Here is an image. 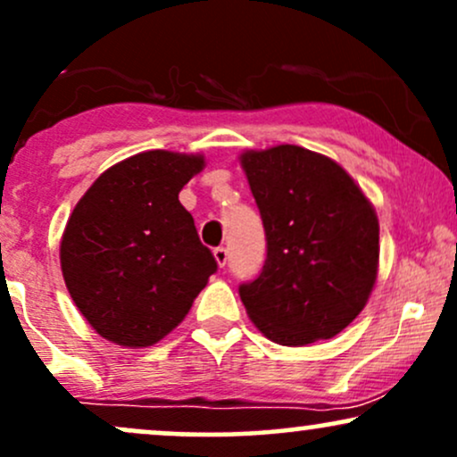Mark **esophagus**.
<instances>
[{
	"label": "esophagus",
	"mask_w": 457,
	"mask_h": 457,
	"mask_svg": "<svg viewBox=\"0 0 457 457\" xmlns=\"http://www.w3.org/2000/svg\"><path fill=\"white\" fill-rule=\"evenodd\" d=\"M212 253H214V260H217V264L223 269V266L228 264V249H225V246H217Z\"/></svg>",
	"instance_id": "1"
}]
</instances>
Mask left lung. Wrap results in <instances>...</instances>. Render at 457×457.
<instances>
[{"instance_id": "obj_1", "label": "left lung", "mask_w": 457, "mask_h": 457, "mask_svg": "<svg viewBox=\"0 0 457 457\" xmlns=\"http://www.w3.org/2000/svg\"><path fill=\"white\" fill-rule=\"evenodd\" d=\"M266 232L258 279L240 283L251 322L270 342L330 339L363 312L378 275V217L328 156L301 145L240 154Z\"/></svg>"}]
</instances>
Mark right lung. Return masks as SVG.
I'll return each mask as SVG.
<instances>
[{"mask_svg":"<svg viewBox=\"0 0 457 457\" xmlns=\"http://www.w3.org/2000/svg\"><path fill=\"white\" fill-rule=\"evenodd\" d=\"M204 156L148 150L109 167L68 219L60 245L72 301L109 342L145 348L185 320L217 272L178 199Z\"/></svg>","mask_w":457,"mask_h":457,"instance_id":"obj_1","label":"right lung"}]
</instances>
